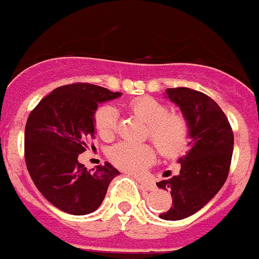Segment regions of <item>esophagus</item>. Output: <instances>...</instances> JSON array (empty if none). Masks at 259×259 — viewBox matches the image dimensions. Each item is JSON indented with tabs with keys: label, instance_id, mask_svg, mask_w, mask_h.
Instances as JSON below:
<instances>
[{
	"label": "esophagus",
	"instance_id": "34e87169",
	"mask_svg": "<svg viewBox=\"0 0 259 259\" xmlns=\"http://www.w3.org/2000/svg\"><path fill=\"white\" fill-rule=\"evenodd\" d=\"M138 183L141 184V186L143 187V188H145V190H147V191H154L156 188L155 187V184L153 183V182H150V180H145V179H142V178H138Z\"/></svg>",
	"mask_w": 259,
	"mask_h": 259
}]
</instances>
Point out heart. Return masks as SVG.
<instances>
[{
  "instance_id": "obj_1",
  "label": "heart",
  "mask_w": 259,
  "mask_h": 259,
  "mask_svg": "<svg viewBox=\"0 0 259 259\" xmlns=\"http://www.w3.org/2000/svg\"><path fill=\"white\" fill-rule=\"evenodd\" d=\"M129 109L149 125L147 137L151 138L160 154L175 158L186 150L190 141V123L180 113H170V106L150 96L137 97L129 103ZM93 122L100 137L109 140L118 126V114L113 105H103L95 112ZM114 166L129 172H141L155 159L151 145L129 141L116 143L109 150Z\"/></svg>"
}]
</instances>
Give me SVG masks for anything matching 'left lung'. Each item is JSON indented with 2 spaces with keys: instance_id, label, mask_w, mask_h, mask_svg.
I'll list each match as a JSON object with an SVG mask.
<instances>
[{
  "instance_id": "1",
  "label": "left lung",
  "mask_w": 259,
  "mask_h": 259,
  "mask_svg": "<svg viewBox=\"0 0 259 259\" xmlns=\"http://www.w3.org/2000/svg\"><path fill=\"white\" fill-rule=\"evenodd\" d=\"M190 123L191 149L179 159L180 170L156 186L171 191L172 205L163 220H182L205 205L221 190L233 154V130L225 113L205 93L180 87L166 91Z\"/></svg>"
}]
</instances>
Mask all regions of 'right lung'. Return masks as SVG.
<instances>
[{
  "label": "right lung",
  "mask_w": 259,
  "mask_h": 259,
  "mask_svg": "<svg viewBox=\"0 0 259 259\" xmlns=\"http://www.w3.org/2000/svg\"><path fill=\"white\" fill-rule=\"evenodd\" d=\"M119 96L103 87L75 82L54 89L30 112L26 167L39 192L63 212L81 216L96 210L119 174L108 162L87 170L77 160L95 137L97 105Z\"/></svg>",
  "instance_id": "obj_1"
}]
</instances>
